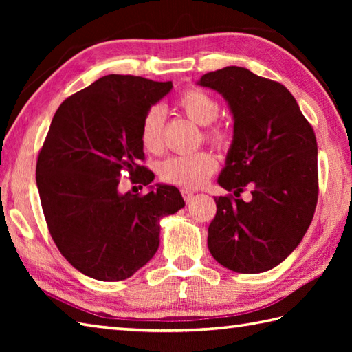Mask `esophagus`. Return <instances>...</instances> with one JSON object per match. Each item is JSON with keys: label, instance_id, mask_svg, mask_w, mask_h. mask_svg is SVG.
<instances>
[{"label": "esophagus", "instance_id": "34e87169", "mask_svg": "<svg viewBox=\"0 0 352 352\" xmlns=\"http://www.w3.org/2000/svg\"><path fill=\"white\" fill-rule=\"evenodd\" d=\"M182 195H183L186 203H189V201H192L193 197H195V192H192V190H189V189H183V190H182Z\"/></svg>", "mask_w": 352, "mask_h": 352}]
</instances>
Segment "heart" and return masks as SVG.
I'll return each instance as SVG.
<instances>
[{
  "mask_svg": "<svg viewBox=\"0 0 352 352\" xmlns=\"http://www.w3.org/2000/svg\"><path fill=\"white\" fill-rule=\"evenodd\" d=\"M178 107L190 121L201 126H208L206 138L216 145H223L228 140V133L219 125H212L219 116V104L213 96L189 89L178 98ZM163 124L164 111L160 107H153L148 111L140 129V142L149 153H159L163 146ZM218 168L214 155L207 151H198L186 155L168 157L159 164V174L162 180L182 186V188H199L213 175Z\"/></svg>",
  "mask_w": 352,
  "mask_h": 352,
  "instance_id": "obj_1",
  "label": "heart"
}]
</instances>
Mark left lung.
I'll return each mask as SVG.
<instances>
[{
  "instance_id": "1",
  "label": "left lung",
  "mask_w": 352,
  "mask_h": 352,
  "mask_svg": "<svg viewBox=\"0 0 352 352\" xmlns=\"http://www.w3.org/2000/svg\"><path fill=\"white\" fill-rule=\"evenodd\" d=\"M198 85L223 96L233 140L218 183L241 197H216L207 245L214 260L239 274L278 266L301 243L318 203L315 133L286 87L246 68L207 72Z\"/></svg>"
}]
</instances>
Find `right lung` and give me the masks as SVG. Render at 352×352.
Masks as SVG:
<instances>
[{
	"label": "right lung",
	"instance_id": "1",
	"mask_svg": "<svg viewBox=\"0 0 352 352\" xmlns=\"http://www.w3.org/2000/svg\"><path fill=\"white\" fill-rule=\"evenodd\" d=\"M172 91V81L101 77L57 109L36 164V184L52 241L91 278L121 281L154 257L160 219L184 207L175 186H149L146 195L119 192V178L148 186L142 122Z\"/></svg>",
	"mask_w": 352,
	"mask_h": 352
}]
</instances>
